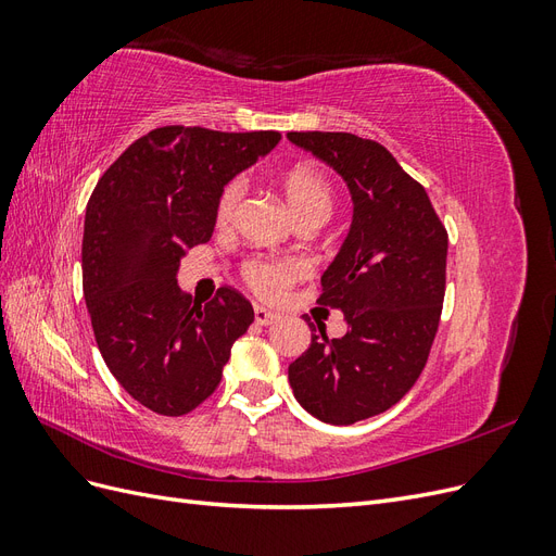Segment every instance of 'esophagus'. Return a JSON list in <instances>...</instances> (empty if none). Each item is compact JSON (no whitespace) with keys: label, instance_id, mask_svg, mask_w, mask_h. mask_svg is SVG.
Returning <instances> with one entry per match:
<instances>
[{"label":"esophagus","instance_id":"obj_1","mask_svg":"<svg viewBox=\"0 0 556 556\" xmlns=\"http://www.w3.org/2000/svg\"><path fill=\"white\" fill-rule=\"evenodd\" d=\"M276 319H278V315H276V313L266 311V308H262V306H255V323H257L260 327H268V325H274Z\"/></svg>","mask_w":556,"mask_h":556}]
</instances>
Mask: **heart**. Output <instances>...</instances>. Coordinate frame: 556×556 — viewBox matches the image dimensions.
I'll return each mask as SVG.
<instances>
[{"label": "heart", "mask_w": 556, "mask_h": 556, "mask_svg": "<svg viewBox=\"0 0 556 556\" xmlns=\"http://www.w3.org/2000/svg\"><path fill=\"white\" fill-rule=\"evenodd\" d=\"M282 190L288 204L296 217L306 215H327L331 208V182L313 164H296L282 174ZM245 194V180L231 178L217 194L215 201V220L217 225H227ZM306 274L304 264L299 260H268L255 257L248 260L241 268V276L248 288L262 299H278L290 285Z\"/></svg>", "instance_id": "heart-1"}]
</instances>
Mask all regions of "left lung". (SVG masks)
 <instances>
[{"mask_svg": "<svg viewBox=\"0 0 556 556\" xmlns=\"http://www.w3.org/2000/svg\"><path fill=\"white\" fill-rule=\"evenodd\" d=\"M288 139L348 182L355 215L323 276L319 304L343 311L348 333L327 339L311 317V345L290 364L296 401L329 425L390 410L425 371L439 331L447 229L427 190L378 141L348 131H290Z\"/></svg>", "mask_w": 556, "mask_h": 556, "instance_id": "left-lung-1", "label": "left lung"}]
</instances>
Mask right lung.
Masks as SVG:
<instances>
[{
    "label": "right lung",
    "mask_w": 556,
    "mask_h": 556,
    "mask_svg": "<svg viewBox=\"0 0 556 556\" xmlns=\"http://www.w3.org/2000/svg\"><path fill=\"white\" fill-rule=\"evenodd\" d=\"M278 141V131L157 127L92 190L83 294L109 371L148 410L180 417L204 403L223 380L233 341L255 319L233 288L201 306L178 290L176 276L185 248L211 239L225 182Z\"/></svg>",
    "instance_id": "obj_1"
}]
</instances>
